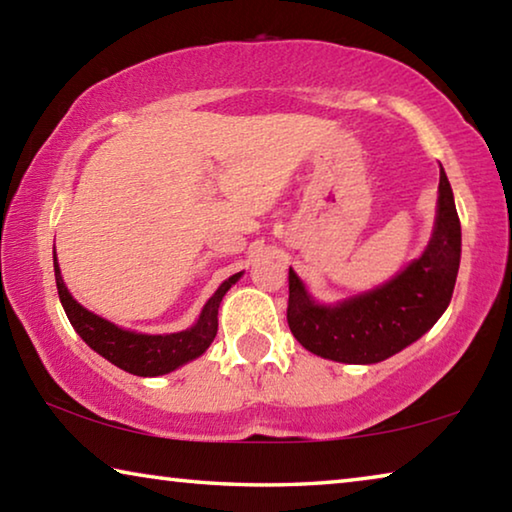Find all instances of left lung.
I'll list each match as a JSON object with an SVG mask.
<instances>
[{"label":"left lung","instance_id":"1","mask_svg":"<svg viewBox=\"0 0 512 512\" xmlns=\"http://www.w3.org/2000/svg\"><path fill=\"white\" fill-rule=\"evenodd\" d=\"M461 264V221L440 167L438 210L424 253L381 287L318 305L289 268L287 320L302 348L339 363H379L436 325L452 300Z\"/></svg>","mask_w":512,"mask_h":512}]
</instances>
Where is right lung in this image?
Masks as SVG:
<instances>
[{"instance_id": "right-lung-1", "label": "right lung", "mask_w": 512, "mask_h": 512, "mask_svg": "<svg viewBox=\"0 0 512 512\" xmlns=\"http://www.w3.org/2000/svg\"><path fill=\"white\" fill-rule=\"evenodd\" d=\"M54 273L58 298L63 302V309L69 318V323L76 329V334L90 345L94 352H99L103 359L115 363L117 368L131 372L137 377H158L176 370L183 363L192 361L210 348L214 341L216 329H219V305L228 289L235 284L244 273H235L228 277L214 296L205 302V307L198 316L196 325L176 334H137L131 329H121L110 320L101 318L92 311L85 309L72 298L67 291L63 275L54 250Z\"/></svg>"}]
</instances>
